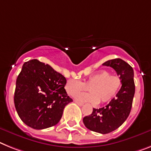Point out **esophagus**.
<instances>
[{"label":"esophagus","instance_id":"esophagus-1","mask_svg":"<svg viewBox=\"0 0 151 151\" xmlns=\"http://www.w3.org/2000/svg\"><path fill=\"white\" fill-rule=\"evenodd\" d=\"M74 102H75L76 104H78L79 105V106H83V103H81V102H78V101H74Z\"/></svg>","mask_w":151,"mask_h":151}]
</instances>
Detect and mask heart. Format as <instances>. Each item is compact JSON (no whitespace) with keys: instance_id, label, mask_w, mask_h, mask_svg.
Segmentation results:
<instances>
[{"instance_id":"1","label":"heart","mask_w":151,"mask_h":151,"mask_svg":"<svg viewBox=\"0 0 151 151\" xmlns=\"http://www.w3.org/2000/svg\"><path fill=\"white\" fill-rule=\"evenodd\" d=\"M121 86V79L118 75L111 74L104 70L90 75L83 82L76 79L68 80L65 90L70 96L74 97L89 89L91 93H80L76 96V100L92 104H104L116 96Z\"/></svg>"}]
</instances>
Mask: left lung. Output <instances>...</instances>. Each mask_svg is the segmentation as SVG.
Segmentation results:
<instances>
[{"label":"left lung","instance_id":"8db88e82","mask_svg":"<svg viewBox=\"0 0 151 151\" xmlns=\"http://www.w3.org/2000/svg\"><path fill=\"white\" fill-rule=\"evenodd\" d=\"M103 65L115 70L121 78L122 86L116 97L113 98L107 106L99 109L93 108L91 115L83 117V122L87 129L105 134L118 128L128 117L132 107L135 85L134 70L122 59L107 60Z\"/></svg>","mask_w":151,"mask_h":151}]
</instances>
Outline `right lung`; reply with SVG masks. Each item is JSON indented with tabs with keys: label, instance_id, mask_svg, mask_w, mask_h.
<instances>
[{
	"label": "right lung",
	"instance_id": "add662e5",
	"mask_svg": "<svg viewBox=\"0 0 151 151\" xmlns=\"http://www.w3.org/2000/svg\"><path fill=\"white\" fill-rule=\"evenodd\" d=\"M67 80L37 59L23 64L16 81L14 106L21 121L41 130L56 125L66 105L73 101L64 89Z\"/></svg>",
	"mask_w": 151,
	"mask_h": 151
}]
</instances>
